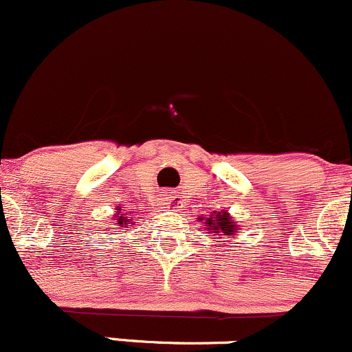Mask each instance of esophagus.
Instances as JSON below:
<instances>
[{"label":"esophagus","instance_id":"esophagus-1","mask_svg":"<svg viewBox=\"0 0 352 352\" xmlns=\"http://www.w3.org/2000/svg\"><path fill=\"white\" fill-rule=\"evenodd\" d=\"M177 196L173 195V192H166L164 195V205L166 208H169V210H176L177 208Z\"/></svg>","mask_w":352,"mask_h":352}]
</instances>
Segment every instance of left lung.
<instances>
[{
    "label": "left lung",
    "mask_w": 352,
    "mask_h": 352,
    "mask_svg": "<svg viewBox=\"0 0 352 352\" xmlns=\"http://www.w3.org/2000/svg\"><path fill=\"white\" fill-rule=\"evenodd\" d=\"M213 213L214 214H211V218H206V221H205L208 235H210V236L226 235L230 238L235 236L236 223L232 220V217L228 214V211L223 210L221 213H217V211H213ZM201 220H203V218H201Z\"/></svg>",
    "instance_id": "left-lung-1"
}]
</instances>
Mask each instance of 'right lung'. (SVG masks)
<instances>
[{
  "instance_id": "right-lung-1",
  "label": "right lung",
  "mask_w": 352,
  "mask_h": 352,
  "mask_svg": "<svg viewBox=\"0 0 352 352\" xmlns=\"http://www.w3.org/2000/svg\"><path fill=\"white\" fill-rule=\"evenodd\" d=\"M119 213L120 211H117V218L116 220L117 221H114L116 223V230H129L132 225H134V223H132V220H131V217H126V214H120L119 217Z\"/></svg>"
}]
</instances>
